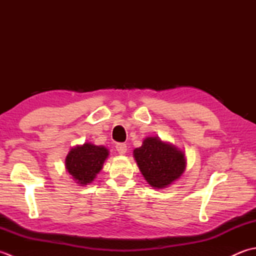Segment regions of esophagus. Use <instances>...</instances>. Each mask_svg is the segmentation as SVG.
<instances>
[{"label": "esophagus", "mask_w": 256, "mask_h": 256, "mask_svg": "<svg viewBox=\"0 0 256 256\" xmlns=\"http://www.w3.org/2000/svg\"><path fill=\"white\" fill-rule=\"evenodd\" d=\"M116 150H118V153L120 155H124V154L128 152V146H126V144H123V143L118 144V145H116Z\"/></svg>", "instance_id": "34e87169"}]
</instances>
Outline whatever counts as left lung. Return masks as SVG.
Returning <instances> with one entry per match:
<instances>
[{
  "instance_id": "left-lung-1",
  "label": "left lung",
  "mask_w": 256,
  "mask_h": 256,
  "mask_svg": "<svg viewBox=\"0 0 256 256\" xmlns=\"http://www.w3.org/2000/svg\"><path fill=\"white\" fill-rule=\"evenodd\" d=\"M133 156L145 180L154 189L170 186L186 170L184 152L158 136L146 138L142 146L133 150Z\"/></svg>"
}]
</instances>
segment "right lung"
<instances>
[{
  "label": "right lung",
  "mask_w": 256,
  "mask_h": 256,
  "mask_svg": "<svg viewBox=\"0 0 256 256\" xmlns=\"http://www.w3.org/2000/svg\"><path fill=\"white\" fill-rule=\"evenodd\" d=\"M108 157V150L102 145L86 142L76 145L66 156V170L80 186H86L94 180Z\"/></svg>",
  "instance_id": "add662e5"
}]
</instances>
